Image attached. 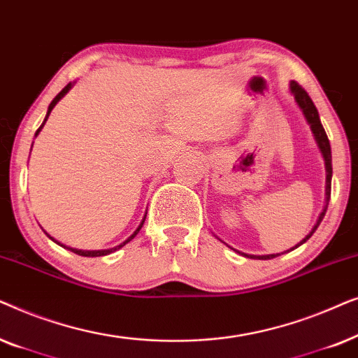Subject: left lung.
<instances>
[{"label":"left lung","instance_id":"obj_1","mask_svg":"<svg viewBox=\"0 0 358 358\" xmlns=\"http://www.w3.org/2000/svg\"><path fill=\"white\" fill-rule=\"evenodd\" d=\"M290 91H292V94L295 96L296 104H298V107H300V109H301V112H303V115H305L306 122H308V124H310V129H311V131H313V136H315V140H316V143H317V148H320L322 158H324V166H326V205H324V208H322L320 218H317V222H316L315 227H313L311 231L306 234V238H303L301 241L298 243L296 246H295V248H298V246H301L303 243H306L308 239H310V238L313 236V233L316 231V228L320 227V223L322 222V218H324V215H326L327 205H329V199H331L332 156H331V145H329V140H327V135H326V131H324V127H322V124H321L320 114H317V109H316V106L313 104L311 97L308 96V92H306L305 90H303V87H301L300 85H298L296 81H292V83H290ZM295 248H292V249H295ZM244 256L251 257V259H264V261H266V259L277 257L278 254H267V256H248V254H244Z\"/></svg>","mask_w":358,"mask_h":358}]
</instances>
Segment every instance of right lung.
Returning a JSON list of instances; mask_svg holds the SVG:
<instances>
[{
  "instance_id": "obj_1",
  "label": "right lung",
  "mask_w": 358,
  "mask_h": 358,
  "mask_svg": "<svg viewBox=\"0 0 358 358\" xmlns=\"http://www.w3.org/2000/svg\"><path fill=\"white\" fill-rule=\"evenodd\" d=\"M71 86H73V83H68V85H66L65 87H63V90H62L60 92H58V94H57L55 97H53V101L50 102V106H48V110H47L45 120H43V124H42V125H41V127H38V129H37V131H36V136L38 135V131H41V130H42V127H43V125H45V122H47V119H48V115H50V112H52V109H53V107H55V104H57V102H58V101H60V99H62V97H63V96H65V94H66V92L71 90ZM145 218H146V215H145ZM145 218H143V220H141L140 227L135 229V231H134V234H131V236H130L129 239H127V241H124V243H122V244H119V246H115V248H110V249H102V251H81V249H73V248H66V249H70V251H71V252H75V254H78V256H83V257H99V256H107V254H110L112 251H117V249H120L122 246H125V244H127V243H129V241H131V239H134V238L136 236V234H138V231H140V229H141V227H143V223H145ZM45 234H47V233H45ZM47 236H48V238H50V239H52V241H55V239H53V238L50 236V234H47ZM55 243H57V244H60V243H58V241H55ZM60 246H63V244H60ZM63 248H65V246H63Z\"/></svg>"
}]
</instances>
